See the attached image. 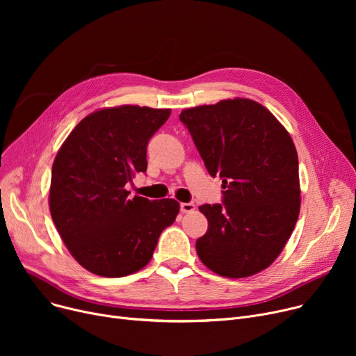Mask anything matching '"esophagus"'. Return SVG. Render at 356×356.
Listing matches in <instances>:
<instances>
[{
    "instance_id": "esophagus-1",
    "label": "esophagus",
    "mask_w": 356,
    "mask_h": 356,
    "mask_svg": "<svg viewBox=\"0 0 356 356\" xmlns=\"http://www.w3.org/2000/svg\"><path fill=\"white\" fill-rule=\"evenodd\" d=\"M180 211H181L183 213L193 212V211H195V203H192V202H188V203H180Z\"/></svg>"
}]
</instances>
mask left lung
<instances>
[{
	"label": "left lung",
	"instance_id": "8db88e82",
	"mask_svg": "<svg viewBox=\"0 0 356 356\" xmlns=\"http://www.w3.org/2000/svg\"><path fill=\"white\" fill-rule=\"evenodd\" d=\"M179 118L209 175L222 179V203L199 208L208 219L196 241L200 261L228 278L266 270L300 212L298 157L287 129L247 98L183 109Z\"/></svg>",
	"mask_w": 356,
	"mask_h": 356
}]
</instances>
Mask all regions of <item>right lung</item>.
<instances>
[{
	"label": "right lung",
	"mask_w": 356,
	"mask_h": 356,
	"mask_svg": "<svg viewBox=\"0 0 356 356\" xmlns=\"http://www.w3.org/2000/svg\"><path fill=\"white\" fill-rule=\"evenodd\" d=\"M170 109L104 108L73 128L51 167V219L72 257L88 271L124 277L145 267L164 228L179 213L175 199H129L125 184L147 170V144Z\"/></svg>",
	"instance_id": "obj_1"
}]
</instances>
